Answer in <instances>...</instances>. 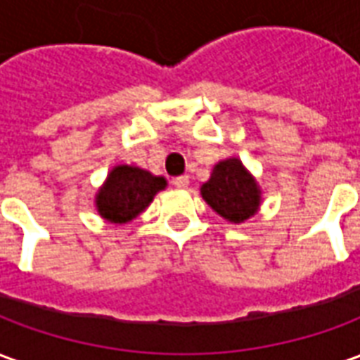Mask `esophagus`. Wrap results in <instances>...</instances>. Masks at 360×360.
<instances>
[{
    "label": "esophagus",
    "mask_w": 360,
    "mask_h": 360,
    "mask_svg": "<svg viewBox=\"0 0 360 360\" xmlns=\"http://www.w3.org/2000/svg\"><path fill=\"white\" fill-rule=\"evenodd\" d=\"M173 185L177 188H187L188 187V175H179L173 179Z\"/></svg>",
    "instance_id": "esophagus-1"
}]
</instances>
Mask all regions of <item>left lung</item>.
Returning a JSON list of instances; mask_svg holds the SVG:
<instances>
[{
	"label": "left lung",
	"mask_w": 360,
	"mask_h": 360,
	"mask_svg": "<svg viewBox=\"0 0 360 360\" xmlns=\"http://www.w3.org/2000/svg\"><path fill=\"white\" fill-rule=\"evenodd\" d=\"M202 198L229 221H245L255 216L260 204L257 181L250 177L237 158H229L214 167L210 181L200 188Z\"/></svg>",
	"instance_id": "8db88e82"
}]
</instances>
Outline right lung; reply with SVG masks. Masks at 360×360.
<instances>
[{
    "label": "right lung",
    "mask_w": 360,
    "mask_h": 360,
    "mask_svg": "<svg viewBox=\"0 0 360 360\" xmlns=\"http://www.w3.org/2000/svg\"><path fill=\"white\" fill-rule=\"evenodd\" d=\"M162 188H165L164 177H154L133 165H117L96 196V206L108 221L125 224L136 218Z\"/></svg>",
    "instance_id": "obj_1"
}]
</instances>
